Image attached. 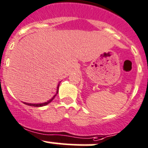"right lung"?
<instances>
[{"label":"right lung","instance_id":"1","mask_svg":"<svg viewBox=\"0 0 148 148\" xmlns=\"http://www.w3.org/2000/svg\"><path fill=\"white\" fill-rule=\"evenodd\" d=\"M59 84L58 85V87H57V92H56V95H57L58 92H59ZM56 95H55L53 96V97H52V98L51 99V100H49L48 101H47V102H45V103H37V104H34V103H24L25 104H26V105L28 106H35V107H40V106H46L47 105L48 103H50L51 102V101L53 100V98L55 97V96Z\"/></svg>","mask_w":148,"mask_h":148}]
</instances>
